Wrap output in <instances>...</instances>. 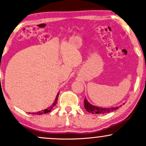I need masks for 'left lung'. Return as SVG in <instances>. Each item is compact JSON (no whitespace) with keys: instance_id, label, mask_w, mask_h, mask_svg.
Masks as SVG:
<instances>
[{"instance_id":"left-lung-1","label":"left lung","mask_w":146,"mask_h":146,"mask_svg":"<svg viewBox=\"0 0 146 146\" xmlns=\"http://www.w3.org/2000/svg\"><path fill=\"white\" fill-rule=\"evenodd\" d=\"M84 108H85L86 110H87V111L89 112V113H92L94 114H106L117 110L119 107L111 108H99V107H96L88 103V101H87V99H84Z\"/></svg>"}]
</instances>
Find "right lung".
<instances>
[{
	"instance_id": "right-lung-1",
	"label": "right lung",
	"mask_w": 146,
	"mask_h": 146,
	"mask_svg": "<svg viewBox=\"0 0 146 146\" xmlns=\"http://www.w3.org/2000/svg\"><path fill=\"white\" fill-rule=\"evenodd\" d=\"M58 94H59V93H58L57 96H56V99H55V101H54V103H53V104H52V106H50V108H47V109H46V110H43V111H38V112H37V113H33V114H36V115H41V114H43V113H48V112L51 111V110H52V109L54 108V107L55 106V105H56V103H57L58 98Z\"/></svg>"
}]
</instances>
